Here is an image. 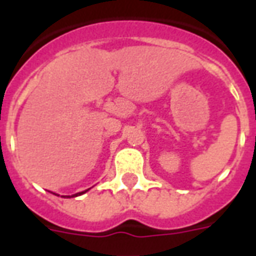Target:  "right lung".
<instances>
[{"mask_svg":"<svg viewBox=\"0 0 256 256\" xmlns=\"http://www.w3.org/2000/svg\"><path fill=\"white\" fill-rule=\"evenodd\" d=\"M84 192H88V190H84ZM84 192H79V193H76V194H82V193H84Z\"/></svg>","mask_w":256,"mask_h":256,"instance_id":"add662e5","label":"right lung"}]
</instances>
